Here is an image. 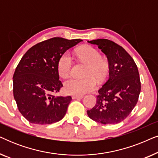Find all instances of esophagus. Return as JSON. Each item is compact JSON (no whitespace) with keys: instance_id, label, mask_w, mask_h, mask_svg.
Here are the masks:
<instances>
[{"instance_id":"1","label":"esophagus","mask_w":158,"mask_h":158,"mask_svg":"<svg viewBox=\"0 0 158 158\" xmlns=\"http://www.w3.org/2000/svg\"><path fill=\"white\" fill-rule=\"evenodd\" d=\"M73 99H82L83 98V96H73Z\"/></svg>"}]
</instances>
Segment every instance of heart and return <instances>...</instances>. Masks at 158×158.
<instances>
[{"label":"heart","mask_w":158,"mask_h":158,"mask_svg":"<svg viewBox=\"0 0 158 158\" xmlns=\"http://www.w3.org/2000/svg\"><path fill=\"white\" fill-rule=\"evenodd\" d=\"M79 59L86 64L85 76L82 79L71 78L67 80L64 83V89L66 93L75 96H82L86 93L94 90L97 88V81L103 82L109 72V62L103 59L100 52L90 46L81 47L77 50ZM73 67V59L70 53L66 52L62 54L57 62L58 73L62 77L70 75Z\"/></svg>","instance_id":"heart-1"}]
</instances>
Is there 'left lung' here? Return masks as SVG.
Returning <instances> with one entry per match:
<instances>
[{"label":"left lung","instance_id":"1","mask_svg":"<svg viewBox=\"0 0 158 158\" xmlns=\"http://www.w3.org/2000/svg\"><path fill=\"white\" fill-rule=\"evenodd\" d=\"M88 42L98 46L109 64V78L98 90L96 106L88 110V116L103 124H118L137 103L141 83L137 64L122 47L112 41L98 39Z\"/></svg>","mask_w":158,"mask_h":158}]
</instances>
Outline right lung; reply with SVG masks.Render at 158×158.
<instances>
[{
    "label": "right lung",
    "mask_w": 158,
    "mask_h": 158,
    "mask_svg": "<svg viewBox=\"0 0 158 158\" xmlns=\"http://www.w3.org/2000/svg\"><path fill=\"white\" fill-rule=\"evenodd\" d=\"M81 40L54 37L31 47L13 76L14 96L19 111L30 123L50 124L65 115L71 96H56L62 86L57 62L62 54Z\"/></svg>",
    "instance_id": "obj_1"
}]
</instances>
